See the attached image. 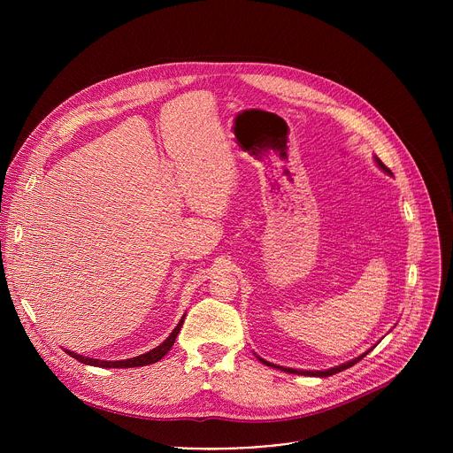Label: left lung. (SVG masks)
Masks as SVG:
<instances>
[{
    "label": "left lung",
    "mask_w": 453,
    "mask_h": 453,
    "mask_svg": "<svg viewBox=\"0 0 453 453\" xmlns=\"http://www.w3.org/2000/svg\"><path fill=\"white\" fill-rule=\"evenodd\" d=\"M376 163H378V166L381 168V170H385L387 173H391V170L387 168L378 157H376ZM369 353V351H367ZM367 353H364V355H360L358 358H355V360H351V362H346V364H342V365H337V367H332V369H326V371H297V369H290V367H281V365H274V364H271V362H265L264 358H260L264 364H267V365H273V367H278V369H281V371H287V372H294V374H304V376H332V374H335V372H341V371H344V369H348V367H351V365H355L358 360H362Z\"/></svg>",
    "instance_id": "8db88e82"
}]
</instances>
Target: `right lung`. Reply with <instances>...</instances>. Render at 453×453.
I'll use <instances>...</instances> for the list:
<instances>
[{"label":"right lung","instance_id":"obj_1","mask_svg":"<svg viewBox=\"0 0 453 453\" xmlns=\"http://www.w3.org/2000/svg\"><path fill=\"white\" fill-rule=\"evenodd\" d=\"M182 320H184V317L179 320V325L173 328V332L170 334V337L163 342V344H159L157 348H154V349H150L149 353H145V355H140V357H134V358H128V360H116V362H107V360H98V358H89V357H82V355H77V353H73V351H68L66 349V353L70 355V357H73V358H77L79 362H82V364H88V365H96V367H142V365H149V364H154V362H157V360H161L168 351H170V348L173 346V342H175V339H177V334L180 332V326H182Z\"/></svg>","mask_w":453,"mask_h":453}]
</instances>
